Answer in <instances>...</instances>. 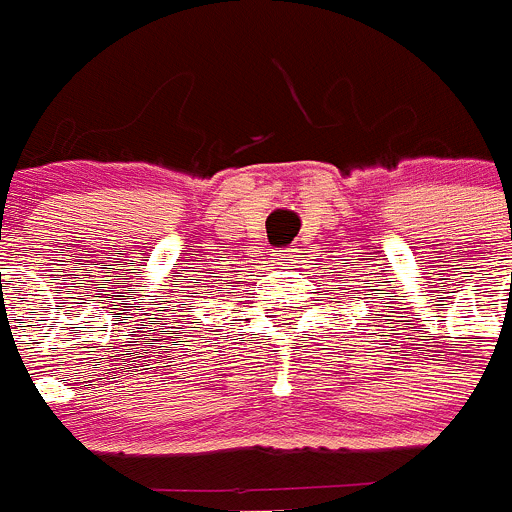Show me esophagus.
<instances>
[{
    "instance_id": "obj_1",
    "label": "esophagus",
    "mask_w": 512,
    "mask_h": 512,
    "mask_svg": "<svg viewBox=\"0 0 512 512\" xmlns=\"http://www.w3.org/2000/svg\"><path fill=\"white\" fill-rule=\"evenodd\" d=\"M296 260H298L296 247H283V250H275V255H273L275 265H283V267H290Z\"/></svg>"
}]
</instances>
